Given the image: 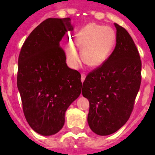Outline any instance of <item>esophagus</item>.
Listing matches in <instances>:
<instances>
[{
  "label": "esophagus",
  "mask_w": 155,
  "mask_h": 155,
  "mask_svg": "<svg viewBox=\"0 0 155 155\" xmlns=\"http://www.w3.org/2000/svg\"><path fill=\"white\" fill-rule=\"evenodd\" d=\"M81 82H84V79H85V78H86V75H85V74H81Z\"/></svg>",
  "instance_id": "esophagus-1"
}]
</instances>
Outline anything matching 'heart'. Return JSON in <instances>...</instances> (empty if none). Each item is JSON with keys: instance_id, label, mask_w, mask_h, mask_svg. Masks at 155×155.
Returning a JSON list of instances; mask_svg holds the SVG:
<instances>
[{"instance_id": "1", "label": "heart", "mask_w": 155, "mask_h": 155, "mask_svg": "<svg viewBox=\"0 0 155 155\" xmlns=\"http://www.w3.org/2000/svg\"><path fill=\"white\" fill-rule=\"evenodd\" d=\"M116 42V34L109 26L90 23L81 28L76 35L74 44H68L65 53L69 63L76 68L81 62L77 49H81L84 63L90 67L103 65L113 49Z\"/></svg>"}]
</instances>
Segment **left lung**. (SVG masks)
<instances>
[{
    "label": "left lung",
    "instance_id": "1",
    "mask_svg": "<svg viewBox=\"0 0 155 155\" xmlns=\"http://www.w3.org/2000/svg\"><path fill=\"white\" fill-rule=\"evenodd\" d=\"M117 44L106 62L87 76L82 95L90 102L87 122L99 136H108L127 122L141 82V60L128 32L114 23Z\"/></svg>",
    "mask_w": 155,
    "mask_h": 155
}]
</instances>
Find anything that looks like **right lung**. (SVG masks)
I'll use <instances>...</instances> for the list:
<instances>
[{
  "label": "right lung",
  "mask_w": 155,
  "mask_h": 155,
  "mask_svg": "<svg viewBox=\"0 0 155 155\" xmlns=\"http://www.w3.org/2000/svg\"><path fill=\"white\" fill-rule=\"evenodd\" d=\"M73 29L69 17L47 19L31 32L19 53L17 81L23 112L31 128L42 136L63 128L65 111L81 94V75L68 67L60 47Z\"/></svg>",
  "instance_id": "add662e5"
}]
</instances>
